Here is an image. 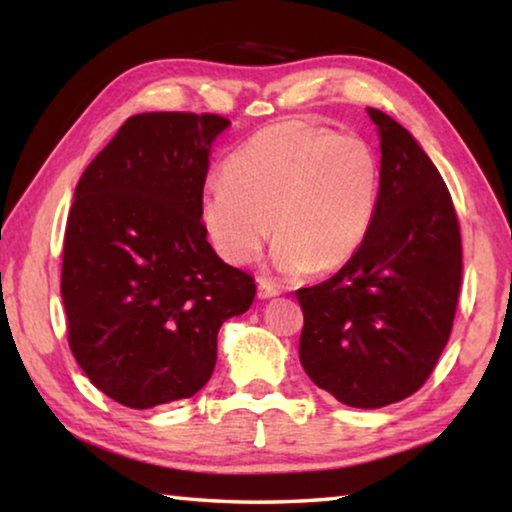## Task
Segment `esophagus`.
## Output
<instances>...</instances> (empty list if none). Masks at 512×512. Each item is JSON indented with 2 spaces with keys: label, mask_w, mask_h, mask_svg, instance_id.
<instances>
[{
  "label": "esophagus",
  "mask_w": 512,
  "mask_h": 512,
  "mask_svg": "<svg viewBox=\"0 0 512 512\" xmlns=\"http://www.w3.org/2000/svg\"><path fill=\"white\" fill-rule=\"evenodd\" d=\"M275 296H280V291H277L271 282L259 280V284H257V298L259 300H268V298H275Z\"/></svg>",
  "instance_id": "obj_1"
}]
</instances>
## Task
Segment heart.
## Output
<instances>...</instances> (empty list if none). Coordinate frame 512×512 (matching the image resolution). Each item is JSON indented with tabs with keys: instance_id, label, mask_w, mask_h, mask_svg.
Segmentation results:
<instances>
[{
	"instance_id": "heart-1",
	"label": "heart",
	"mask_w": 512,
	"mask_h": 512,
	"mask_svg": "<svg viewBox=\"0 0 512 512\" xmlns=\"http://www.w3.org/2000/svg\"><path fill=\"white\" fill-rule=\"evenodd\" d=\"M379 201L368 142L307 121L257 131L205 189L201 223L225 262L248 264L273 228V266L287 277L334 271L366 241Z\"/></svg>"
}]
</instances>
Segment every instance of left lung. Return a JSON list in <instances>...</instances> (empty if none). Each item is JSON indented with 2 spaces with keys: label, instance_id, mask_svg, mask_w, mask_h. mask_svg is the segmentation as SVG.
<instances>
[{
  "label": "left lung",
  "instance_id": "1",
  "mask_svg": "<svg viewBox=\"0 0 512 512\" xmlns=\"http://www.w3.org/2000/svg\"><path fill=\"white\" fill-rule=\"evenodd\" d=\"M381 169L370 232L348 264L298 289L300 363L354 409H381L427 381L452 334L463 248L452 196L418 140L377 108Z\"/></svg>",
  "mask_w": 512,
  "mask_h": 512
}]
</instances>
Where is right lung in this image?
Wrapping results in <instances>:
<instances>
[{"label": "right lung", "mask_w": 512, "mask_h": 512, "mask_svg": "<svg viewBox=\"0 0 512 512\" xmlns=\"http://www.w3.org/2000/svg\"><path fill=\"white\" fill-rule=\"evenodd\" d=\"M228 126L194 112L133 115L76 185L60 280L69 348L131 409L201 391L221 325L255 300L253 277L214 253L201 223L212 142Z\"/></svg>", "instance_id": "add662e5"}]
</instances>
